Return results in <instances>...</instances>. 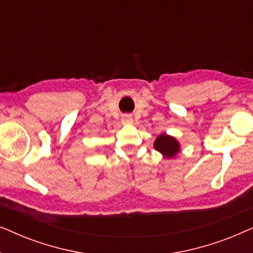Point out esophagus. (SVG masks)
Masks as SVG:
<instances>
[{
	"label": "esophagus",
	"mask_w": 253,
	"mask_h": 253,
	"mask_svg": "<svg viewBox=\"0 0 253 253\" xmlns=\"http://www.w3.org/2000/svg\"><path fill=\"white\" fill-rule=\"evenodd\" d=\"M122 121H123V123L129 124V123L132 122V117H131L130 115H124V116H123V119H122Z\"/></svg>",
	"instance_id": "esophagus-1"
}]
</instances>
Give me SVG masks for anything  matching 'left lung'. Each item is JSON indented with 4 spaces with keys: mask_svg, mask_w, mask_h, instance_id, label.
<instances>
[{
    "mask_svg": "<svg viewBox=\"0 0 253 253\" xmlns=\"http://www.w3.org/2000/svg\"><path fill=\"white\" fill-rule=\"evenodd\" d=\"M154 148L164 154L166 158H172L178 153L179 145L175 138L167 134H161L155 140Z\"/></svg>",
    "mask_w": 253,
    "mask_h": 253,
    "instance_id": "8db88e82",
    "label": "left lung"
}]
</instances>
